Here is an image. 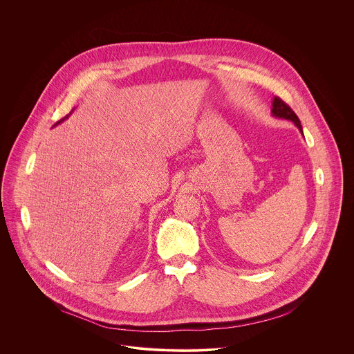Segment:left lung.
Returning <instances> with one entry per match:
<instances>
[{
    "label": "left lung",
    "instance_id": "left-lung-1",
    "mask_svg": "<svg viewBox=\"0 0 354 354\" xmlns=\"http://www.w3.org/2000/svg\"><path fill=\"white\" fill-rule=\"evenodd\" d=\"M272 114L275 117L293 121L299 127V129L303 132V127H301V122H300L297 114L293 111V109L286 102L282 101L279 97H277L272 102Z\"/></svg>",
    "mask_w": 354,
    "mask_h": 354
}]
</instances>
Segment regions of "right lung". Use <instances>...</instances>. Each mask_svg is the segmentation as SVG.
Segmentation results:
<instances>
[{"mask_svg":"<svg viewBox=\"0 0 354 354\" xmlns=\"http://www.w3.org/2000/svg\"><path fill=\"white\" fill-rule=\"evenodd\" d=\"M65 118H66V117H64V118H61V120H59V121H58V122H61V121H62V120H65ZM58 122H57V124H58Z\"/></svg>","mask_w":354,"mask_h":354,"instance_id":"add662e5","label":"right lung"}]
</instances>
